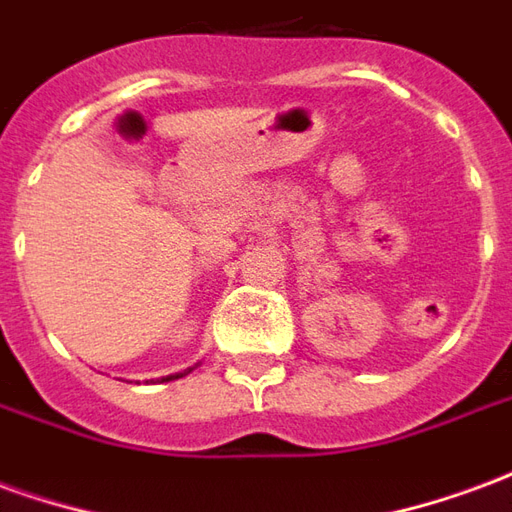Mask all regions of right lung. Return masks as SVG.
Returning <instances> with one entry per match:
<instances>
[{
  "label": "right lung",
  "mask_w": 512,
  "mask_h": 512,
  "mask_svg": "<svg viewBox=\"0 0 512 512\" xmlns=\"http://www.w3.org/2000/svg\"><path fill=\"white\" fill-rule=\"evenodd\" d=\"M172 378H183V373H178V376H169V378H167V381H172Z\"/></svg>",
  "instance_id": "obj_1"
}]
</instances>
